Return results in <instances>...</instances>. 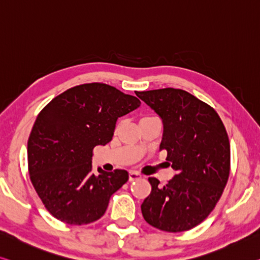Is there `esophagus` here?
Wrapping results in <instances>:
<instances>
[{
  "instance_id": "obj_1",
  "label": "esophagus",
  "mask_w": 260,
  "mask_h": 260,
  "mask_svg": "<svg viewBox=\"0 0 260 260\" xmlns=\"http://www.w3.org/2000/svg\"><path fill=\"white\" fill-rule=\"evenodd\" d=\"M142 178V175L138 173V172H135V171H130L129 172V180L130 181H135L137 180V179Z\"/></svg>"
}]
</instances>
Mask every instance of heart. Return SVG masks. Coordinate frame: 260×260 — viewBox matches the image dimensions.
I'll list each match as a JSON object with an SVG mask.
<instances>
[{
    "label": "heart",
    "mask_w": 260,
    "mask_h": 260,
    "mask_svg": "<svg viewBox=\"0 0 260 260\" xmlns=\"http://www.w3.org/2000/svg\"><path fill=\"white\" fill-rule=\"evenodd\" d=\"M154 116H143L141 118V121H145V119H150V118H153Z\"/></svg>",
    "instance_id": "1"
}]
</instances>
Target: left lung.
<instances>
[{
	"label": "left lung",
	"mask_w": 260,
	"mask_h": 260,
	"mask_svg": "<svg viewBox=\"0 0 260 260\" xmlns=\"http://www.w3.org/2000/svg\"><path fill=\"white\" fill-rule=\"evenodd\" d=\"M161 117L160 151L177 171L165 186L149 178L151 193L142 203L150 225L167 233L189 230L205 221L221 199L230 174V143L213 107L188 91L162 88L137 91Z\"/></svg>",
	"instance_id": "obj_1"
}]
</instances>
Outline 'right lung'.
<instances>
[{
    "mask_svg": "<svg viewBox=\"0 0 260 260\" xmlns=\"http://www.w3.org/2000/svg\"><path fill=\"white\" fill-rule=\"evenodd\" d=\"M141 106L106 83L67 89L43 108L27 141L30 180L47 211L82 225L106 213L110 197L129 179L125 170L91 172L93 150L113 139L119 117Z\"/></svg>",
    "mask_w": 260,
    "mask_h": 260,
    "instance_id": "right-lung-1",
    "label": "right lung"
}]
</instances>
